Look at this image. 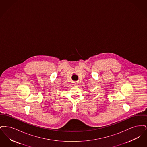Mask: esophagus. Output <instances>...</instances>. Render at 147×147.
Segmentation results:
<instances>
[{
  "mask_svg": "<svg viewBox=\"0 0 147 147\" xmlns=\"http://www.w3.org/2000/svg\"><path fill=\"white\" fill-rule=\"evenodd\" d=\"M73 83H74V85H77L78 84V82H73Z\"/></svg>",
  "mask_w": 147,
  "mask_h": 147,
  "instance_id": "34e87169",
  "label": "esophagus"
}]
</instances>
